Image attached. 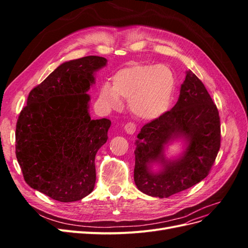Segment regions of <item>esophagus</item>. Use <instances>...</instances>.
I'll return each mask as SVG.
<instances>
[{"instance_id": "34e87169", "label": "esophagus", "mask_w": 248, "mask_h": 248, "mask_svg": "<svg viewBox=\"0 0 248 248\" xmlns=\"http://www.w3.org/2000/svg\"><path fill=\"white\" fill-rule=\"evenodd\" d=\"M124 129H125L126 133H128V134H133L134 132H136V130H137V125L134 124V123L129 122V123H127V124L125 125Z\"/></svg>"}]
</instances>
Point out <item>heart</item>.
Segmentation results:
<instances>
[{
	"label": "heart",
	"instance_id": "obj_1",
	"mask_svg": "<svg viewBox=\"0 0 248 248\" xmlns=\"http://www.w3.org/2000/svg\"><path fill=\"white\" fill-rule=\"evenodd\" d=\"M176 90V78L167 65L133 63L114 76V85L104 82L99 92L102 104L109 108L121 107L128 99L134 116L154 120L168 110Z\"/></svg>",
	"mask_w": 248,
	"mask_h": 248
}]
</instances>
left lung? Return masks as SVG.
<instances>
[{
    "mask_svg": "<svg viewBox=\"0 0 248 248\" xmlns=\"http://www.w3.org/2000/svg\"><path fill=\"white\" fill-rule=\"evenodd\" d=\"M218 109L204 84L187 71L175 107L142 126L136 141L134 182L148 196L169 198L205 179L220 148ZM182 139L186 149L174 161L167 160L164 149ZM158 163L161 170L152 166Z\"/></svg>",
    "mask_w": 248,
    "mask_h": 248,
    "instance_id": "1",
    "label": "left lung"
}]
</instances>
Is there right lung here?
Returning <instances> with one entry per match:
<instances>
[{
  "label": "right lung",
  "instance_id": "add662e5",
  "mask_svg": "<svg viewBox=\"0 0 248 248\" xmlns=\"http://www.w3.org/2000/svg\"><path fill=\"white\" fill-rule=\"evenodd\" d=\"M108 60L65 62L30 92L16 131L25 181L59 202L79 201L94 189L95 156L108 140V119L92 120L87 93Z\"/></svg>",
  "mask_w": 248,
  "mask_h": 248
}]
</instances>
